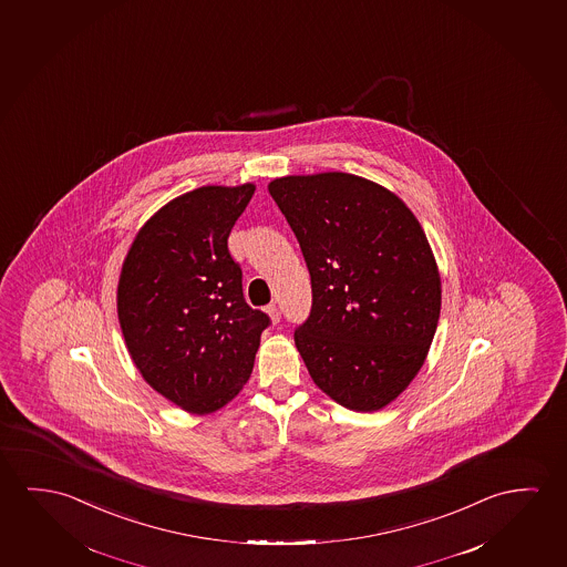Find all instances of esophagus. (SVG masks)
<instances>
[{
    "label": "esophagus",
    "mask_w": 567,
    "mask_h": 567,
    "mask_svg": "<svg viewBox=\"0 0 567 567\" xmlns=\"http://www.w3.org/2000/svg\"><path fill=\"white\" fill-rule=\"evenodd\" d=\"M267 315L270 316V320H272V323H279V320H280L279 306H277V305L267 306Z\"/></svg>",
    "instance_id": "esophagus-1"
}]
</instances>
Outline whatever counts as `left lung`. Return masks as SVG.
<instances>
[{
    "label": "left lung",
    "instance_id": "obj_1",
    "mask_svg": "<svg viewBox=\"0 0 567 567\" xmlns=\"http://www.w3.org/2000/svg\"><path fill=\"white\" fill-rule=\"evenodd\" d=\"M269 192L312 280V310L295 331L308 373L346 409H383L424 365L440 320L424 229L396 194L348 173L282 176Z\"/></svg>",
    "mask_w": 567,
    "mask_h": 567
}]
</instances>
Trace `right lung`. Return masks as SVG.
I'll return each mask as SVG.
<instances>
[{
	"label": "right lung",
	"mask_w": 567,
	"mask_h": 567,
	"mask_svg": "<svg viewBox=\"0 0 567 567\" xmlns=\"http://www.w3.org/2000/svg\"><path fill=\"white\" fill-rule=\"evenodd\" d=\"M255 184L202 186L158 209L133 239L117 318L141 375L192 414H209L251 377L269 316L245 302L227 237Z\"/></svg>",
	"instance_id": "obj_1"
}]
</instances>
